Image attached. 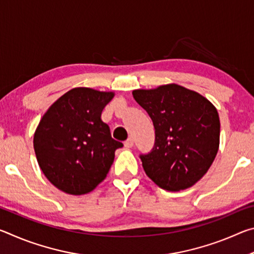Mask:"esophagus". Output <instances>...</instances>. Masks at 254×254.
<instances>
[{"label": "esophagus", "instance_id": "obj_1", "mask_svg": "<svg viewBox=\"0 0 254 254\" xmlns=\"http://www.w3.org/2000/svg\"><path fill=\"white\" fill-rule=\"evenodd\" d=\"M133 144H134V143H133V140L130 137V139H127L126 142H124V147L127 148V149H130V148L133 147Z\"/></svg>", "mask_w": 254, "mask_h": 254}]
</instances>
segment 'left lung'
I'll list each match as a JSON object with an SVG mask.
<instances>
[{"label":"left lung","instance_id":"8db88e82","mask_svg":"<svg viewBox=\"0 0 254 254\" xmlns=\"http://www.w3.org/2000/svg\"><path fill=\"white\" fill-rule=\"evenodd\" d=\"M132 95L156 130L151 152L140 156L145 174L166 190L191 187L207 173L220 147L216 107L178 84L134 89Z\"/></svg>","mask_w":254,"mask_h":254}]
</instances>
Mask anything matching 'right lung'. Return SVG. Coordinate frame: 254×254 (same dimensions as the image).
<instances>
[{
  "label": "right lung",
  "mask_w": 254,
  "mask_h": 254,
  "mask_svg": "<svg viewBox=\"0 0 254 254\" xmlns=\"http://www.w3.org/2000/svg\"><path fill=\"white\" fill-rule=\"evenodd\" d=\"M113 97V92L76 87L41 118L33 135L34 152L42 173L59 190L84 195L106 178L115 150L123 147L101 119Z\"/></svg>",
  "instance_id": "right-lung-1"
}]
</instances>
